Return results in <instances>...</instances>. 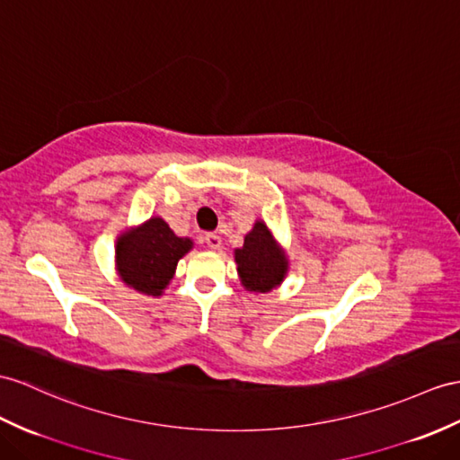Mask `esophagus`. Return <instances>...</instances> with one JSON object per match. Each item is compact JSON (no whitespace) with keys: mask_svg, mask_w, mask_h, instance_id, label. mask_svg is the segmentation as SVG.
Returning a JSON list of instances; mask_svg holds the SVG:
<instances>
[{"mask_svg":"<svg viewBox=\"0 0 460 460\" xmlns=\"http://www.w3.org/2000/svg\"><path fill=\"white\" fill-rule=\"evenodd\" d=\"M205 243L208 245L210 250H220V245H222V238L218 236V234L210 232V234H207V236H205Z\"/></svg>","mask_w":460,"mask_h":460,"instance_id":"1","label":"esophagus"}]
</instances>
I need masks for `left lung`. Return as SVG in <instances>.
Listing matches in <instances>:
<instances>
[{
    "instance_id": "1",
    "label": "left lung",
    "mask_w": 460,
    "mask_h": 460,
    "mask_svg": "<svg viewBox=\"0 0 460 460\" xmlns=\"http://www.w3.org/2000/svg\"><path fill=\"white\" fill-rule=\"evenodd\" d=\"M234 260L243 288L252 293H269L283 283L288 271L287 255L263 220H257L252 232L245 234L243 245L234 252Z\"/></svg>"
}]
</instances>
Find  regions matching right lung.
Listing matches in <instances>:
<instances>
[{
	"label": "right lung",
	"mask_w": 460,
	"mask_h": 460,
	"mask_svg": "<svg viewBox=\"0 0 460 460\" xmlns=\"http://www.w3.org/2000/svg\"><path fill=\"white\" fill-rule=\"evenodd\" d=\"M191 248V238L175 236L164 218L152 217L117 238L119 277L142 295L160 296L173 279L177 261Z\"/></svg>",
	"instance_id": "add662e5"
}]
</instances>
